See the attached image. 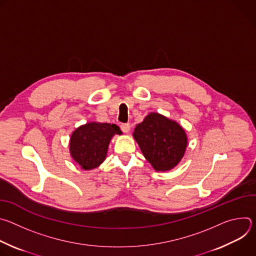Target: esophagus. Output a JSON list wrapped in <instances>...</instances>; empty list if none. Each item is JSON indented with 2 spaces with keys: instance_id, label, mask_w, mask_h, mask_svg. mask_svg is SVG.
Here are the masks:
<instances>
[{
  "instance_id": "obj_1",
  "label": "esophagus",
  "mask_w": 256,
  "mask_h": 256,
  "mask_svg": "<svg viewBox=\"0 0 256 256\" xmlns=\"http://www.w3.org/2000/svg\"><path fill=\"white\" fill-rule=\"evenodd\" d=\"M120 128L124 132H128L130 130V124H120Z\"/></svg>"
}]
</instances>
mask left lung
I'll return each instance as SVG.
<instances>
[{
	"label": "left lung",
	"instance_id": "1",
	"mask_svg": "<svg viewBox=\"0 0 256 256\" xmlns=\"http://www.w3.org/2000/svg\"><path fill=\"white\" fill-rule=\"evenodd\" d=\"M134 138L155 170L167 171L184 157L188 138L177 122L158 114H150L134 128Z\"/></svg>",
	"mask_w": 256,
	"mask_h": 256
}]
</instances>
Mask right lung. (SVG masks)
Returning a JSON list of instances; mask_svg holds the SVG:
<instances>
[{
  "mask_svg": "<svg viewBox=\"0 0 256 256\" xmlns=\"http://www.w3.org/2000/svg\"><path fill=\"white\" fill-rule=\"evenodd\" d=\"M122 132L116 124L89 122L72 132L70 140V155L83 169L98 167L107 154L109 142Z\"/></svg>",
  "mask_w": 256,
  "mask_h": 256,
  "instance_id": "obj_1",
  "label": "right lung"
}]
</instances>
